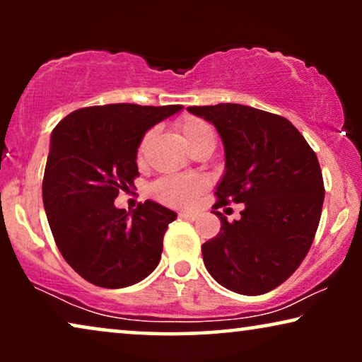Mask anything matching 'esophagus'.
<instances>
[{
	"mask_svg": "<svg viewBox=\"0 0 362 362\" xmlns=\"http://www.w3.org/2000/svg\"><path fill=\"white\" fill-rule=\"evenodd\" d=\"M197 216H199L197 212H189V211H181L180 212L181 219H186V221H196Z\"/></svg>",
	"mask_w": 362,
	"mask_h": 362,
	"instance_id": "34e87169",
	"label": "esophagus"
}]
</instances>
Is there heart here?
Returning a JSON list of instances; mask_svg holds the SVG:
<instances>
[{"label": "heart", "mask_w": 362, "mask_h": 362, "mask_svg": "<svg viewBox=\"0 0 362 362\" xmlns=\"http://www.w3.org/2000/svg\"><path fill=\"white\" fill-rule=\"evenodd\" d=\"M181 135L187 143V146H192L196 141H199L202 136L212 133L211 127L204 120L197 117H186L180 122ZM148 135L143 138L138 148V153H143V148L146 145ZM209 186L206 176L202 175H171L165 176L156 182H153L151 194L155 199L165 202L170 206H189L196 201V197L201 194L206 187Z\"/></svg>", "instance_id": "1"}]
</instances>
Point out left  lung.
<instances>
[{
  "label": "left lung",
  "instance_id": "8db88e82",
  "mask_svg": "<svg viewBox=\"0 0 362 362\" xmlns=\"http://www.w3.org/2000/svg\"><path fill=\"white\" fill-rule=\"evenodd\" d=\"M211 122L226 151L214 209L244 202L240 219H221L202 244L217 284L240 295H264L284 284L308 254L318 229L325 185L315 151L286 118L239 103L187 107Z\"/></svg>",
  "mask_w": 362,
  "mask_h": 362
}]
</instances>
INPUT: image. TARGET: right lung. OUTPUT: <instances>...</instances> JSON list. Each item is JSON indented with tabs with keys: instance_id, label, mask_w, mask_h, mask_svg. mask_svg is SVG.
<instances>
[{
	"instance_id": "add662e5",
	"label": "right lung",
	"mask_w": 362,
	"mask_h": 362,
	"mask_svg": "<svg viewBox=\"0 0 362 362\" xmlns=\"http://www.w3.org/2000/svg\"><path fill=\"white\" fill-rule=\"evenodd\" d=\"M181 108L135 103L78 108L52 130L44 209L57 249L90 284L125 288L160 264L163 237L176 212L145 201L130 214L113 201L140 176L136 151L145 133Z\"/></svg>"
}]
</instances>
